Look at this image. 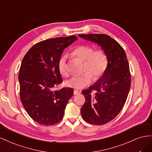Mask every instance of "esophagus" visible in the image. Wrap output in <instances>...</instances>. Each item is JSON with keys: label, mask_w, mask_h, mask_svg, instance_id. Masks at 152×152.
I'll list each match as a JSON object with an SVG mask.
<instances>
[{"label": "esophagus", "mask_w": 152, "mask_h": 152, "mask_svg": "<svg viewBox=\"0 0 152 152\" xmlns=\"http://www.w3.org/2000/svg\"><path fill=\"white\" fill-rule=\"evenodd\" d=\"M80 93V92L79 90H74V94L75 95H77V94H79Z\"/></svg>", "instance_id": "34e87169"}]
</instances>
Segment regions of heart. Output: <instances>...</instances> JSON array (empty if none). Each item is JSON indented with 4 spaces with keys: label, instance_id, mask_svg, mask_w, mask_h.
Here are the masks:
<instances>
[{
    "label": "heart",
    "instance_id": "obj_1",
    "mask_svg": "<svg viewBox=\"0 0 152 152\" xmlns=\"http://www.w3.org/2000/svg\"><path fill=\"white\" fill-rule=\"evenodd\" d=\"M72 55L85 62L84 71L80 76H75L66 81L68 87L81 89L90 84L93 76L99 79L105 72L108 65V58L106 53L102 50L94 51V48L90 46L82 45L76 48ZM67 56L62 55L58 61L59 72L64 76H68L69 68L67 63ZM91 72L90 73L89 71Z\"/></svg>",
    "mask_w": 152,
    "mask_h": 152
}]
</instances>
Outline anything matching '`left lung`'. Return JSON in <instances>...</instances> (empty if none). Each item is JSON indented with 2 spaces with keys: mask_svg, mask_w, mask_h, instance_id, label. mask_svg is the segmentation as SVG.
<instances>
[{
  "mask_svg": "<svg viewBox=\"0 0 152 152\" xmlns=\"http://www.w3.org/2000/svg\"><path fill=\"white\" fill-rule=\"evenodd\" d=\"M78 36L96 43L107 56L105 72L88 89L81 92L85 98L81 109L82 118L91 124H105L118 115L127 100L131 83L127 56L119 43L106 34Z\"/></svg>",
  "mask_w": 152,
  "mask_h": 152,
  "instance_id": "8db88e82",
  "label": "left lung"
}]
</instances>
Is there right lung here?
Returning <instances> with one entry per match:
<instances>
[{
	"label": "right lung",
	"mask_w": 152,
	"mask_h": 152,
	"mask_svg": "<svg viewBox=\"0 0 152 152\" xmlns=\"http://www.w3.org/2000/svg\"><path fill=\"white\" fill-rule=\"evenodd\" d=\"M77 40V37L49 39L37 43L22 60L19 75L21 103L31 118L41 125L57 124L64 115L71 88L53 90L62 81L58 61L64 49Z\"/></svg>",
	"instance_id": "1"
}]
</instances>
